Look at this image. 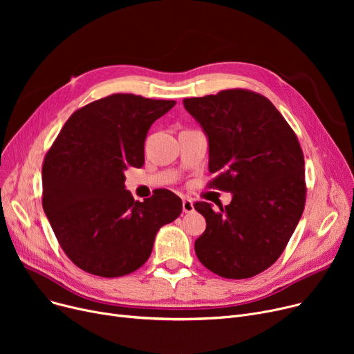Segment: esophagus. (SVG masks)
<instances>
[{"label": "esophagus", "instance_id": "34e87169", "mask_svg": "<svg viewBox=\"0 0 354 354\" xmlns=\"http://www.w3.org/2000/svg\"><path fill=\"white\" fill-rule=\"evenodd\" d=\"M182 209H183L185 214L194 212V209H195L194 202L191 199H188V198H183V201H182Z\"/></svg>", "mask_w": 354, "mask_h": 354}]
</instances>
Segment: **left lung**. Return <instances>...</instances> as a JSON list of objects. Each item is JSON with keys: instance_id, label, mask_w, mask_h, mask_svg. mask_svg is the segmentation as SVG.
Instances as JSON below:
<instances>
[{"instance_id": "1", "label": "left lung", "mask_w": 354, "mask_h": 354, "mask_svg": "<svg viewBox=\"0 0 354 354\" xmlns=\"http://www.w3.org/2000/svg\"><path fill=\"white\" fill-rule=\"evenodd\" d=\"M183 106L208 139L211 187L230 191V205L196 202L207 230L195 241L199 261L241 280L280 257L303 215L304 156L280 111L258 93L234 88L185 99Z\"/></svg>"}]
</instances>
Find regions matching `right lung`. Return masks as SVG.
Returning <instances> with one entry per match:
<instances>
[{"mask_svg":"<svg viewBox=\"0 0 354 354\" xmlns=\"http://www.w3.org/2000/svg\"><path fill=\"white\" fill-rule=\"evenodd\" d=\"M176 102L111 95L70 116L46 155L43 208L63 251L79 268L122 277L151 257L158 231L182 212L166 189L135 201L124 171L145 163V140Z\"/></svg>","mask_w":354,"mask_h":354,"instance_id":"1","label":"right lung"}]
</instances>
